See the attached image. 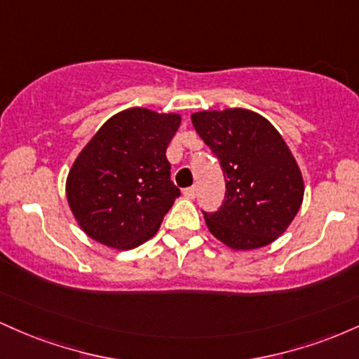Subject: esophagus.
Wrapping results in <instances>:
<instances>
[{"label": "esophagus", "instance_id": "esophagus-1", "mask_svg": "<svg viewBox=\"0 0 359 359\" xmlns=\"http://www.w3.org/2000/svg\"><path fill=\"white\" fill-rule=\"evenodd\" d=\"M184 196L187 197V199H194V197L197 196V187H196V185H192V187L184 189Z\"/></svg>", "mask_w": 359, "mask_h": 359}]
</instances>
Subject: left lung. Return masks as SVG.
Segmentation results:
<instances>
[{"label":"left lung","mask_w":359,"mask_h":359,"mask_svg":"<svg viewBox=\"0 0 359 359\" xmlns=\"http://www.w3.org/2000/svg\"><path fill=\"white\" fill-rule=\"evenodd\" d=\"M192 125L219 160L226 199L204 219L217 240L234 250L270 245L300 209L304 180L273 125L248 109L201 111Z\"/></svg>","instance_id":"obj_1"}]
</instances>
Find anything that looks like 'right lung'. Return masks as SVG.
<instances>
[{"label":"right lung","instance_id":"right-lung-1","mask_svg":"<svg viewBox=\"0 0 359 359\" xmlns=\"http://www.w3.org/2000/svg\"><path fill=\"white\" fill-rule=\"evenodd\" d=\"M179 126V114L131 108L100 128L67 177L69 205L88 236L116 250L154 236L180 196L165 155Z\"/></svg>","mask_w":359,"mask_h":359}]
</instances>
